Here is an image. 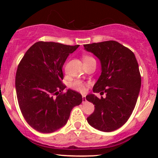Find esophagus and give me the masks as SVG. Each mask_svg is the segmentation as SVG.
Here are the masks:
<instances>
[{
	"mask_svg": "<svg viewBox=\"0 0 158 158\" xmlns=\"http://www.w3.org/2000/svg\"><path fill=\"white\" fill-rule=\"evenodd\" d=\"M86 98H85V96L83 95L82 96V104H85V102H86Z\"/></svg>",
	"mask_w": 158,
	"mask_h": 158,
	"instance_id": "esophagus-1",
	"label": "esophagus"
}]
</instances>
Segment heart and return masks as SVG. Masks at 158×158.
Returning <instances> with one entry per match:
<instances>
[{"label": "heart", "instance_id": "1", "mask_svg": "<svg viewBox=\"0 0 158 158\" xmlns=\"http://www.w3.org/2000/svg\"><path fill=\"white\" fill-rule=\"evenodd\" d=\"M93 60H94V59L93 57H91V56H83V61H84V63L88 62V61H93ZM71 87L74 90L81 92V93H84L85 90H86V85H85L84 82H82L81 81H75L74 82L72 83Z\"/></svg>", "mask_w": 158, "mask_h": 158}]
</instances>
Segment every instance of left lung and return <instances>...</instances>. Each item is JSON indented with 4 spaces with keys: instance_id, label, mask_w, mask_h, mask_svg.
<instances>
[{
    "instance_id": "8db88e82",
    "label": "left lung",
    "mask_w": 158,
    "mask_h": 158,
    "mask_svg": "<svg viewBox=\"0 0 158 158\" xmlns=\"http://www.w3.org/2000/svg\"><path fill=\"white\" fill-rule=\"evenodd\" d=\"M84 48L101 63L102 72L94 93L106 94L101 99L93 94L86 96L95 108L87 120L99 131H115L128 121L137 103L141 86L138 63L131 50L115 41L84 44Z\"/></svg>"
}]
</instances>
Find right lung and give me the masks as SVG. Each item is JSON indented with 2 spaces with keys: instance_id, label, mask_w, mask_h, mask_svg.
Segmentation results:
<instances>
[{
  "instance_id": "obj_1",
  "label": "right lung",
  "mask_w": 158,
  "mask_h": 158,
  "mask_svg": "<svg viewBox=\"0 0 158 158\" xmlns=\"http://www.w3.org/2000/svg\"><path fill=\"white\" fill-rule=\"evenodd\" d=\"M79 45L39 41L31 46L18 66L15 89L23 117L32 128L52 133L68 122L73 107L82 97L62 84V67ZM56 95V97H54Z\"/></svg>"
}]
</instances>
